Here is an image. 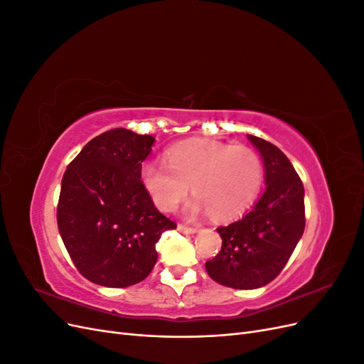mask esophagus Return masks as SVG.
<instances>
[{
  "label": "esophagus",
  "instance_id": "34e87169",
  "mask_svg": "<svg viewBox=\"0 0 364 364\" xmlns=\"http://www.w3.org/2000/svg\"><path fill=\"white\" fill-rule=\"evenodd\" d=\"M178 229L181 230L182 234H194L197 232V229L193 226H185V225H178Z\"/></svg>",
  "mask_w": 364,
  "mask_h": 364
}]
</instances>
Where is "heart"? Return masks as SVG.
I'll return each instance as SVG.
<instances>
[{
    "label": "heart",
    "mask_w": 364,
    "mask_h": 364,
    "mask_svg": "<svg viewBox=\"0 0 364 364\" xmlns=\"http://www.w3.org/2000/svg\"><path fill=\"white\" fill-rule=\"evenodd\" d=\"M264 165L257 151L220 141L185 142L165 151V161H147L141 181L164 213H173L188 194L193 213L209 211L217 220L243 214L257 199Z\"/></svg>",
    "instance_id": "heart-1"
}]
</instances>
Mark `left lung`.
Wrapping results in <instances>:
<instances>
[{"label":"left lung","mask_w":364,"mask_h":364,"mask_svg":"<svg viewBox=\"0 0 364 364\" xmlns=\"http://www.w3.org/2000/svg\"><path fill=\"white\" fill-rule=\"evenodd\" d=\"M264 159L267 188L238 222L217 228L222 249L206 261L211 279L230 289H259L282 272L305 229L304 185L272 142L249 135Z\"/></svg>","instance_id":"left-lung-1"}]
</instances>
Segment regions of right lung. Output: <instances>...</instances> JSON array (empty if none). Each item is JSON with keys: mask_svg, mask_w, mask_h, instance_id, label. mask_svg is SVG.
<instances>
[{"mask_svg": "<svg viewBox=\"0 0 364 364\" xmlns=\"http://www.w3.org/2000/svg\"><path fill=\"white\" fill-rule=\"evenodd\" d=\"M155 138L112 129L82 149L62 178L58 228L83 277L123 289L149 277L156 243L176 223L161 214L141 181Z\"/></svg>", "mask_w": 364, "mask_h": 364, "instance_id": "right-lung-1", "label": "right lung"}]
</instances>
